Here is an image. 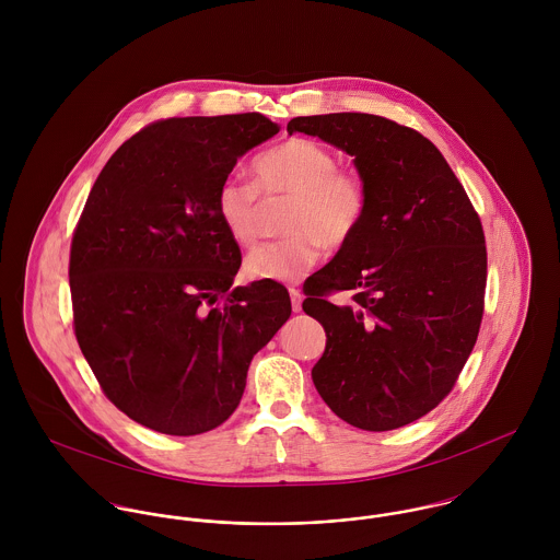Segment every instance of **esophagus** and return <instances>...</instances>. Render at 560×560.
Listing matches in <instances>:
<instances>
[{
    "label": "esophagus",
    "instance_id": "34e87169",
    "mask_svg": "<svg viewBox=\"0 0 560 560\" xmlns=\"http://www.w3.org/2000/svg\"><path fill=\"white\" fill-rule=\"evenodd\" d=\"M289 295H291L293 313H300V311H302V293H300L298 289H289Z\"/></svg>",
    "mask_w": 560,
    "mask_h": 560
}]
</instances>
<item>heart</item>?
<instances>
[{
    "mask_svg": "<svg viewBox=\"0 0 560 560\" xmlns=\"http://www.w3.org/2000/svg\"><path fill=\"white\" fill-rule=\"evenodd\" d=\"M256 187L226 178L213 207L229 237L252 245L260 235V200L293 196L287 240L252 249L243 269L254 280L295 282L319 262L323 243L338 249L353 240L366 211V189L358 174L340 170L331 151L306 138H291L252 161Z\"/></svg>",
    "mask_w": 560,
    "mask_h": 560,
    "instance_id": "heart-1",
    "label": "heart"
}]
</instances>
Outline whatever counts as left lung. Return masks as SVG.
Here are the masks:
<instances>
[{"mask_svg":"<svg viewBox=\"0 0 560 560\" xmlns=\"http://www.w3.org/2000/svg\"><path fill=\"white\" fill-rule=\"evenodd\" d=\"M287 131L351 155L366 189L358 233L304 284L302 308L327 336L313 382L345 422L399 429L453 390L475 349L487 282L479 215L442 153L409 127L342 112L298 116ZM336 290L354 304L331 305Z\"/></svg>","mask_w":560,"mask_h":560,"instance_id":"8db88e82","label":"left lung"}]
</instances>
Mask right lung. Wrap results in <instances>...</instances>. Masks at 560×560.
<instances>
[{
  "label": "right lung",
  "instance_id": "1",
  "mask_svg": "<svg viewBox=\"0 0 560 560\" xmlns=\"http://www.w3.org/2000/svg\"><path fill=\"white\" fill-rule=\"evenodd\" d=\"M278 131L256 112L153 122L90 189L69 265L75 336L105 397L153 431L220 427L291 317L280 282L233 287L241 249L213 207L237 160Z\"/></svg>",
  "mask_w": 560,
  "mask_h": 560
}]
</instances>
